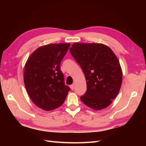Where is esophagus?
I'll use <instances>...</instances> for the list:
<instances>
[{
  "label": "esophagus",
  "instance_id": "esophagus-1",
  "mask_svg": "<svg viewBox=\"0 0 146 146\" xmlns=\"http://www.w3.org/2000/svg\"><path fill=\"white\" fill-rule=\"evenodd\" d=\"M70 88L71 90H73L74 88H75V84H72L70 85Z\"/></svg>",
  "mask_w": 146,
  "mask_h": 146
}]
</instances>
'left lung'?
I'll return each instance as SVG.
<instances>
[{
	"label": "left lung",
	"instance_id": "obj_1",
	"mask_svg": "<svg viewBox=\"0 0 146 146\" xmlns=\"http://www.w3.org/2000/svg\"><path fill=\"white\" fill-rule=\"evenodd\" d=\"M70 51L84 73L87 90L80 97L86 106L100 110L111 104L119 94L122 71L116 55L101 43L75 42Z\"/></svg>",
	"mask_w": 146,
	"mask_h": 146
}]
</instances>
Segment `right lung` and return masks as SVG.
Masks as SVG:
<instances>
[{"mask_svg":"<svg viewBox=\"0 0 146 146\" xmlns=\"http://www.w3.org/2000/svg\"><path fill=\"white\" fill-rule=\"evenodd\" d=\"M70 43L49 44L36 49L24 66V82L30 98L37 107L46 111L64 103L70 88L64 85L60 63Z\"/></svg>","mask_w":146,"mask_h":146,"instance_id":"right-lung-1","label":"right lung"}]
</instances>
